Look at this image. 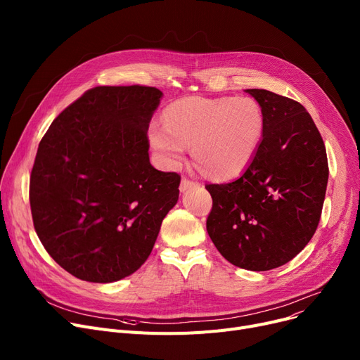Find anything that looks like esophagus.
<instances>
[{"label": "esophagus", "instance_id": "1", "mask_svg": "<svg viewBox=\"0 0 360 360\" xmlns=\"http://www.w3.org/2000/svg\"><path fill=\"white\" fill-rule=\"evenodd\" d=\"M197 185H198V182H195V181H191V179L182 178V181H181V185H179V190H181V193H185L186 190H190V188H193V186H197Z\"/></svg>", "mask_w": 360, "mask_h": 360}]
</instances>
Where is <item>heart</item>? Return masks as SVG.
Listing matches in <instances>:
<instances>
[{"instance_id":"1","label":"heart","mask_w":360,"mask_h":360,"mask_svg":"<svg viewBox=\"0 0 360 360\" xmlns=\"http://www.w3.org/2000/svg\"><path fill=\"white\" fill-rule=\"evenodd\" d=\"M266 134V118L251 98H182L151 124L148 141L159 160L176 169L191 146L195 166L205 176L232 179L255 159Z\"/></svg>"}]
</instances>
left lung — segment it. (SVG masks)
I'll use <instances>...</instances> for the list:
<instances>
[{
    "label": "left lung",
    "mask_w": 360,
    "mask_h": 360,
    "mask_svg": "<svg viewBox=\"0 0 360 360\" xmlns=\"http://www.w3.org/2000/svg\"><path fill=\"white\" fill-rule=\"evenodd\" d=\"M266 118L252 163L235 181L209 184L207 232L233 266L267 271L304 250L319 223L328 182L326 146L307 109L264 89H247Z\"/></svg>",
    "instance_id": "obj_1"
}]
</instances>
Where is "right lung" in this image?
<instances>
[{"instance_id": "1", "label": "right lung", "mask_w": 360, "mask_h": 360, "mask_svg": "<svg viewBox=\"0 0 360 360\" xmlns=\"http://www.w3.org/2000/svg\"><path fill=\"white\" fill-rule=\"evenodd\" d=\"M163 93L146 86L87 90L53 120L30 175L34 231L74 277L118 281L148 258L178 202L181 176L148 159V124Z\"/></svg>"}]
</instances>
